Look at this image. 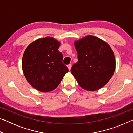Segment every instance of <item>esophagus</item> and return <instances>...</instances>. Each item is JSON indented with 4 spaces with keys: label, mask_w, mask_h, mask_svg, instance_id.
Wrapping results in <instances>:
<instances>
[{
    "label": "esophagus",
    "mask_w": 133,
    "mask_h": 133,
    "mask_svg": "<svg viewBox=\"0 0 133 133\" xmlns=\"http://www.w3.org/2000/svg\"><path fill=\"white\" fill-rule=\"evenodd\" d=\"M67 67H68V69H69V71L70 70H71V64H69L68 66H67Z\"/></svg>",
    "instance_id": "obj_1"
}]
</instances>
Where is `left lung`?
<instances>
[{
    "instance_id": "8db88e82",
    "label": "left lung",
    "mask_w": 133,
    "mask_h": 133,
    "mask_svg": "<svg viewBox=\"0 0 133 133\" xmlns=\"http://www.w3.org/2000/svg\"><path fill=\"white\" fill-rule=\"evenodd\" d=\"M78 62L71 73L80 86L88 91H96L107 84L116 68L114 53L106 42L89 35L75 42Z\"/></svg>"
}]
</instances>
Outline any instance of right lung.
I'll return each instance as SVG.
<instances>
[{"label":"right lung","mask_w":133,"mask_h":133,"mask_svg":"<svg viewBox=\"0 0 133 133\" xmlns=\"http://www.w3.org/2000/svg\"><path fill=\"white\" fill-rule=\"evenodd\" d=\"M60 43L46 37L31 43L24 51L22 69L24 76L33 87L42 92L52 91L69 71L63 63L62 53L58 49Z\"/></svg>","instance_id":"1"}]
</instances>
